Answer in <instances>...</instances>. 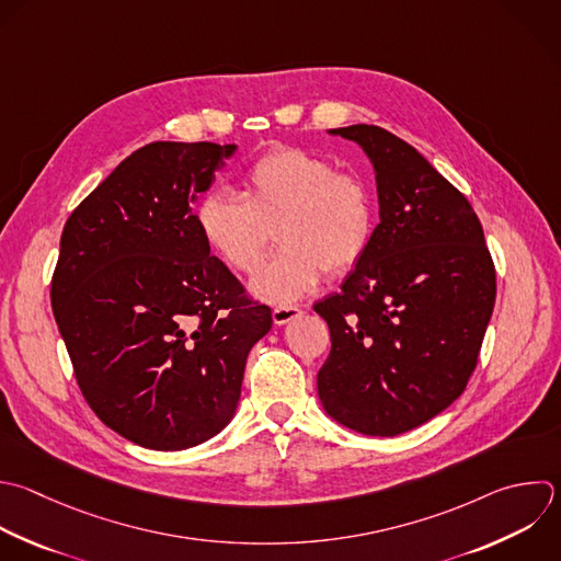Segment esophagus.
I'll use <instances>...</instances> for the list:
<instances>
[{
    "label": "esophagus",
    "instance_id": "obj_1",
    "mask_svg": "<svg viewBox=\"0 0 561 561\" xmlns=\"http://www.w3.org/2000/svg\"><path fill=\"white\" fill-rule=\"evenodd\" d=\"M300 313H302V311H300L298 307H276V309L272 311V320H274L276 327H283V324L296 320Z\"/></svg>",
    "mask_w": 561,
    "mask_h": 561
}]
</instances>
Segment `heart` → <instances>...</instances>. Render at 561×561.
<instances>
[{
	"label": "heart",
	"instance_id": "obj_1",
	"mask_svg": "<svg viewBox=\"0 0 561 561\" xmlns=\"http://www.w3.org/2000/svg\"><path fill=\"white\" fill-rule=\"evenodd\" d=\"M206 248L232 272L254 274L272 232L285 248L254 280L252 294L289 305L311 294L324 270L351 272L366 254L375 213L366 184L300 149L261 156L243 178L241 197L208 193L195 213Z\"/></svg>",
	"mask_w": 561,
	"mask_h": 561
}]
</instances>
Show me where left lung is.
<instances>
[{"label":"left lung","mask_w":561,"mask_h":561,"mask_svg":"<svg viewBox=\"0 0 561 561\" xmlns=\"http://www.w3.org/2000/svg\"><path fill=\"white\" fill-rule=\"evenodd\" d=\"M373 164L379 224L340 294L313 305L331 331L318 397L340 425L397 436L451 405L495 302L482 226L414 147L375 125L329 129Z\"/></svg>","instance_id":"left-lung-1"}]
</instances>
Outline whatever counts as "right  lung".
Segmentation results:
<instances>
[{"label":"right lung","instance_id":"right-lung-1","mask_svg":"<svg viewBox=\"0 0 561 561\" xmlns=\"http://www.w3.org/2000/svg\"><path fill=\"white\" fill-rule=\"evenodd\" d=\"M237 145L151 142L70 215L53 311L99 419L131 443L178 451L234 416L272 311L210 254L195 206Z\"/></svg>","mask_w":561,"mask_h":561}]
</instances>
